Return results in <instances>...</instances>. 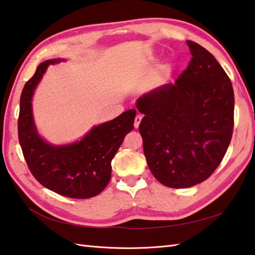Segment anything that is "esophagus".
<instances>
[{
  "label": "esophagus",
  "mask_w": 255,
  "mask_h": 255,
  "mask_svg": "<svg viewBox=\"0 0 255 255\" xmlns=\"http://www.w3.org/2000/svg\"><path fill=\"white\" fill-rule=\"evenodd\" d=\"M141 115H137L136 118H134V123H133V126L134 128H138L139 127V124H140L141 122Z\"/></svg>",
  "instance_id": "1"
}]
</instances>
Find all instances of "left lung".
<instances>
[{
	"instance_id": "1",
	"label": "left lung",
	"mask_w": 255,
	"mask_h": 255,
	"mask_svg": "<svg viewBox=\"0 0 255 255\" xmlns=\"http://www.w3.org/2000/svg\"><path fill=\"white\" fill-rule=\"evenodd\" d=\"M191 61L174 84L137 99L143 153L157 180L189 188L211 176L233 132L234 93L221 65L198 43L187 41Z\"/></svg>"
}]
</instances>
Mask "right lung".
Instances as JSON below:
<instances>
[{
    "label": "right lung",
    "mask_w": 255,
    "mask_h": 255,
    "mask_svg": "<svg viewBox=\"0 0 255 255\" xmlns=\"http://www.w3.org/2000/svg\"><path fill=\"white\" fill-rule=\"evenodd\" d=\"M62 61L41 63L25 84L19 99L18 140L29 171L42 186L64 197L87 199L101 193L111 180L112 160L133 129L136 111L129 109L94 126L76 142L56 146L45 141L35 126L32 98L47 67Z\"/></svg>",
    "instance_id": "add662e5"
}]
</instances>
